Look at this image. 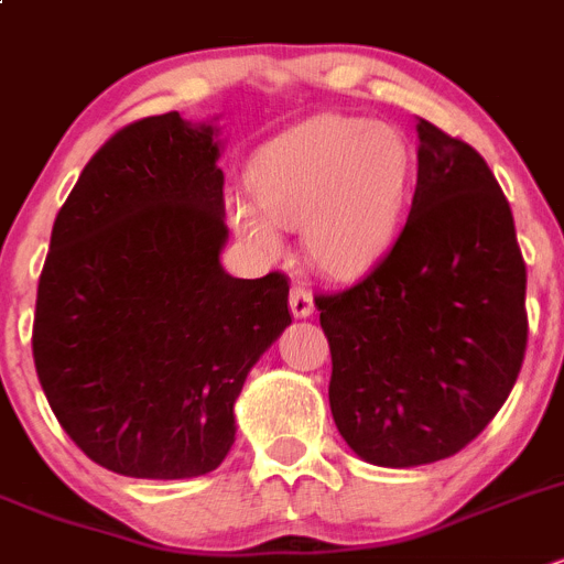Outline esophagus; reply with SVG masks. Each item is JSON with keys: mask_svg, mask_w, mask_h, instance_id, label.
Wrapping results in <instances>:
<instances>
[{"mask_svg": "<svg viewBox=\"0 0 564 564\" xmlns=\"http://www.w3.org/2000/svg\"><path fill=\"white\" fill-rule=\"evenodd\" d=\"M291 313L296 318H304L313 313V293L304 282H293L291 288Z\"/></svg>", "mask_w": 564, "mask_h": 564, "instance_id": "obj_1", "label": "esophagus"}]
</instances>
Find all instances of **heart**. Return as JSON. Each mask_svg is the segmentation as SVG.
Segmentation results:
<instances>
[{
	"instance_id": "1",
	"label": "heart",
	"mask_w": 564,
	"mask_h": 564,
	"mask_svg": "<svg viewBox=\"0 0 564 564\" xmlns=\"http://www.w3.org/2000/svg\"><path fill=\"white\" fill-rule=\"evenodd\" d=\"M416 153L400 128L327 113L282 133L257 153V204L229 198L237 235L279 248V226H302L304 251L329 273L369 265L394 240L411 198Z\"/></svg>"
}]
</instances>
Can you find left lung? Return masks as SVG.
<instances>
[{
	"label": "left lung",
	"mask_w": 564,
	"mask_h": 564,
	"mask_svg": "<svg viewBox=\"0 0 564 564\" xmlns=\"http://www.w3.org/2000/svg\"><path fill=\"white\" fill-rule=\"evenodd\" d=\"M416 189L366 276L318 293L329 408L346 444L380 467L464 451L492 422L529 344L525 262L484 156L420 120Z\"/></svg>",
	"instance_id": "8db88e82"
}]
</instances>
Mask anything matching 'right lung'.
Wrapping results in <instances>:
<instances>
[{
  "mask_svg": "<svg viewBox=\"0 0 564 564\" xmlns=\"http://www.w3.org/2000/svg\"><path fill=\"white\" fill-rule=\"evenodd\" d=\"M212 126L178 111L106 139L55 218L33 360L55 420L128 478H195L235 444L246 375L291 324L288 276L220 268L229 237Z\"/></svg>",
  "mask_w": 564,
  "mask_h": 564,
  "instance_id": "1",
  "label": "right lung"
}]
</instances>
